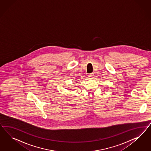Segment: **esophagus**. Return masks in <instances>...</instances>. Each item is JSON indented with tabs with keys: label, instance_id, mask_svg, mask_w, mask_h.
Listing matches in <instances>:
<instances>
[{
	"label": "esophagus",
	"instance_id": "obj_1",
	"mask_svg": "<svg viewBox=\"0 0 151 151\" xmlns=\"http://www.w3.org/2000/svg\"><path fill=\"white\" fill-rule=\"evenodd\" d=\"M88 78H94V74L93 73H90L88 75Z\"/></svg>",
	"mask_w": 151,
	"mask_h": 151
}]
</instances>
